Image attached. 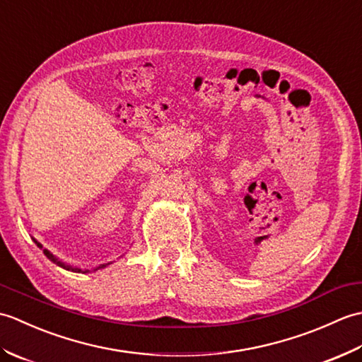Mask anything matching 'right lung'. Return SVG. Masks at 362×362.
<instances>
[{"instance_id":"obj_1","label":"right lung","mask_w":362,"mask_h":362,"mask_svg":"<svg viewBox=\"0 0 362 362\" xmlns=\"http://www.w3.org/2000/svg\"><path fill=\"white\" fill-rule=\"evenodd\" d=\"M35 243H37V241H35ZM37 245H38V247H42V245H40V244H38V243H37ZM43 253H45V255H46V257H48L49 259H52V261H54V263H57L59 266H62V267L68 269V271H70V269H71V271H76V272H81V269H73V267H70V266H65L64 263H60V261H57L56 258H54V257L51 255V253H49L48 250H43ZM86 272H87V271H86Z\"/></svg>"}]
</instances>
